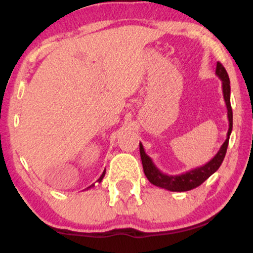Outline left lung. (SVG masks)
I'll return each instance as SVG.
<instances>
[{"instance_id":"1","label":"left lung","mask_w":253,"mask_h":253,"mask_svg":"<svg viewBox=\"0 0 253 253\" xmlns=\"http://www.w3.org/2000/svg\"><path fill=\"white\" fill-rule=\"evenodd\" d=\"M215 75L221 80L222 83V94L223 100H225L226 107H227V118H228V132L227 138H226L225 143L221 145L220 150L213 158L211 159L208 163H206L202 167H197L195 169H191L187 172H183L181 175H168L161 171L153 163L151 159L145 152L143 144L139 143V150H140V157H141V163H143L145 176L147 179L152 183L153 185L163 189L170 190V191H188L194 189V188L201 185L208 177L213 175L215 171L219 169L221 165L223 158H225L226 151H227L229 135H231L232 127H233V113H232L231 108V86H229V78L227 75V71L219 62L216 63V70Z\"/></svg>"}]
</instances>
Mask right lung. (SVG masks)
<instances>
[{
	"instance_id": "obj_1",
	"label": "right lung",
	"mask_w": 253,
	"mask_h": 253,
	"mask_svg": "<svg viewBox=\"0 0 253 253\" xmlns=\"http://www.w3.org/2000/svg\"><path fill=\"white\" fill-rule=\"evenodd\" d=\"M104 175H106V170L103 171V173H102V175H101L100 178H98V181H97V182H101V181H102V179H103V177H104ZM91 187H94V184H92V185H90L89 188H91Z\"/></svg>"
}]
</instances>
